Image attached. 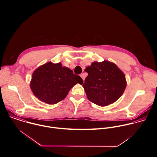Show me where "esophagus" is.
Wrapping results in <instances>:
<instances>
[{
  "instance_id": "obj_1",
  "label": "esophagus",
  "mask_w": 157,
  "mask_h": 157,
  "mask_svg": "<svg viewBox=\"0 0 157 157\" xmlns=\"http://www.w3.org/2000/svg\"><path fill=\"white\" fill-rule=\"evenodd\" d=\"M80 76H81V77L82 78V79H83V81H84V79H85V76H84V75L82 73V74H81V75H80Z\"/></svg>"
}]
</instances>
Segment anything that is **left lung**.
Listing matches in <instances>:
<instances>
[{
    "instance_id": "8db88e82",
    "label": "left lung",
    "mask_w": 157,
    "mask_h": 157,
    "mask_svg": "<svg viewBox=\"0 0 157 157\" xmlns=\"http://www.w3.org/2000/svg\"><path fill=\"white\" fill-rule=\"evenodd\" d=\"M88 76L82 86L88 99L99 106H107L117 101L126 87L124 73L114 63L94 62L86 68Z\"/></svg>"
}]
</instances>
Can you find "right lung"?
I'll list each match as a JSON object with an SVG mask.
<instances>
[{
    "mask_svg": "<svg viewBox=\"0 0 157 157\" xmlns=\"http://www.w3.org/2000/svg\"><path fill=\"white\" fill-rule=\"evenodd\" d=\"M77 83L82 84L83 80L71 70L63 67L61 63L49 62L33 72L30 88L41 101L55 104L63 100Z\"/></svg>",
    "mask_w": 157,
    "mask_h": 157,
    "instance_id": "right-lung-1",
    "label": "right lung"
}]
</instances>
